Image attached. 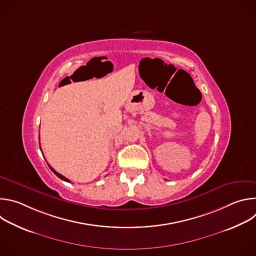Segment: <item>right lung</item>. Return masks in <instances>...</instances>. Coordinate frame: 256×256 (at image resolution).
Instances as JSON below:
<instances>
[{"mask_svg":"<svg viewBox=\"0 0 256 256\" xmlns=\"http://www.w3.org/2000/svg\"><path fill=\"white\" fill-rule=\"evenodd\" d=\"M48 166H50V165H48ZM50 170H52V172H54V174H56V176H58V178H60V179H62V180H64V181H66V182H70V180H68V178H66V177H64V176H62V174H60V173H58V172H56V170H54V168H52V166H50Z\"/></svg>","mask_w":256,"mask_h":256,"instance_id":"right-lung-1","label":"right lung"}]
</instances>
